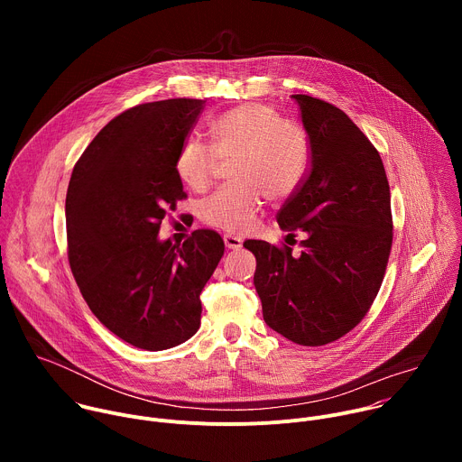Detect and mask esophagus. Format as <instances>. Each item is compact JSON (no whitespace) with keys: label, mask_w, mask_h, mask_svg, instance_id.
<instances>
[{"label":"esophagus","mask_w":462,"mask_h":462,"mask_svg":"<svg viewBox=\"0 0 462 462\" xmlns=\"http://www.w3.org/2000/svg\"><path fill=\"white\" fill-rule=\"evenodd\" d=\"M223 241H225V246H226L228 250H237V248H241V245H243L241 237L232 236V234H225V236H223Z\"/></svg>","instance_id":"esophagus-1"}]
</instances>
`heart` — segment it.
<instances>
[{
    "mask_svg": "<svg viewBox=\"0 0 462 462\" xmlns=\"http://www.w3.org/2000/svg\"><path fill=\"white\" fill-rule=\"evenodd\" d=\"M212 148L188 137L175 157L179 179L191 189L208 188L217 157H230L232 184L201 205V219L225 232H246L269 201H283L305 180L310 152L307 137L274 107L245 104L225 111L210 124Z\"/></svg>",
    "mask_w": 462,
    "mask_h": 462,
    "instance_id": "obj_1",
    "label": "heart"
}]
</instances>
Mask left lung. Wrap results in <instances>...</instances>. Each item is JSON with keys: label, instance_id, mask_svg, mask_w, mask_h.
Instances as JSON below:
<instances>
[{"label": "left lung", "instance_id": "8db88e82", "mask_svg": "<svg viewBox=\"0 0 462 462\" xmlns=\"http://www.w3.org/2000/svg\"><path fill=\"white\" fill-rule=\"evenodd\" d=\"M291 98L310 168L278 223L289 236L305 234L301 252L255 239L245 248L257 261L263 319L287 340L318 347L347 335L378 294L393 241L391 195L376 148L342 109L309 95Z\"/></svg>", "mask_w": 462, "mask_h": 462}]
</instances>
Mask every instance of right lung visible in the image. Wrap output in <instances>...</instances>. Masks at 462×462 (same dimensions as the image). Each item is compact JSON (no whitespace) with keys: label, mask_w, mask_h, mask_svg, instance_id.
<instances>
[{"label":"right lung","mask_w":462,"mask_h":462,"mask_svg":"<svg viewBox=\"0 0 462 462\" xmlns=\"http://www.w3.org/2000/svg\"><path fill=\"white\" fill-rule=\"evenodd\" d=\"M205 100L171 98L115 116L75 164L68 197L69 265L91 312L146 351L191 338L201 291L225 254L214 230L182 245L161 241L168 210L184 199L175 157Z\"/></svg>","instance_id":"add662e5"}]
</instances>
